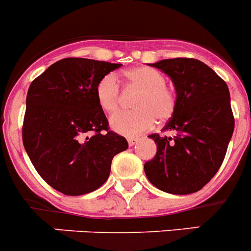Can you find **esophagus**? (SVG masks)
I'll use <instances>...</instances> for the list:
<instances>
[{
  "instance_id": "esophagus-1",
  "label": "esophagus",
  "mask_w": 251,
  "mask_h": 251,
  "mask_svg": "<svg viewBox=\"0 0 251 251\" xmlns=\"http://www.w3.org/2000/svg\"><path fill=\"white\" fill-rule=\"evenodd\" d=\"M127 141H128V146H130V147H132V146H135L136 143H137L138 141H140V138H137V137H130Z\"/></svg>"
}]
</instances>
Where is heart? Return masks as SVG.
<instances>
[{
  "instance_id": "b5f03b06",
  "label": "heart",
  "mask_w": 251,
  "mask_h": 251,
  "mask_svg": "<svg viewBox=\"0 0 251 251\" xmlns=\"http://www.w3.org/2000/svg\"><path fill=\"white\" fill-rule=\"evenodd\" d=\"M128 86L140 91L133 106L136 110L119 111L110 118L115 132L133 137L150 130L155 120L165 123L176 109V97L168 88L164 75L152 67H135L125 72ZM99 105L106 113H114L121 103V89L115 74L101 77L96 87Z\"/></svg>"
}]
</instances>
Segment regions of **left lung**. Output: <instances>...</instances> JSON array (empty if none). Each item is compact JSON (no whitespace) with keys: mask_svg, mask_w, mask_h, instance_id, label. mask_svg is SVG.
Wrapping results in <instances>:
<instances>
[{"mask_svg":"<svg viewBox=\"0 0 251 251\" xmlns=\"http://www.w3.org/2000/svg\"><path fill=\"white\" fill-rule=\"evenodd\" d=\"M150 66L170 77L176 109L154 140L157 153L145 163L151 182L164 193L187 195L202 189L220 169L234 131L229 89L211 67L196 58H167Z\"/></svg>","mask_w":251,"mask_h":251,"instance_id":"obj_1","label":"left lung"}]
</instances>
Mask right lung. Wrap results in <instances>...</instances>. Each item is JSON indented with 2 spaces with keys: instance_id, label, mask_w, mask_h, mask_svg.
<instances>
[{
  "instance_id": "add662e5",
  "label": "right lung",
  "mask_w": 251,
  "mask_h": 251,
  "mask_svg": "<svg viewBox=\"0 0 251 251\" xmlns=\"http://www.w3.org/2000/svg\"><path fill=\"white\" fill-rule=\"evenodd\" d=\"M120 66L91 58H64L29 87L24 148L39 175L65 195L97 190L108 180L114 155L127 150L125 137L109 131L96 96L101 77Z\"/></svg>"
}]
</instances>
